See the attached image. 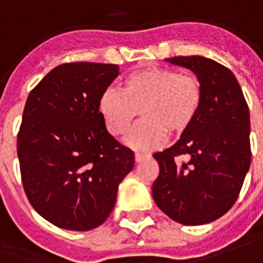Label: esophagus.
I'll use <instances>...</instances> for the list:
<instances>
[{
    "instance_id": "obj_1",
    "label": "esophagus",
    "mask_w": 263,
    "mask_h": 263,
    "mask_svg": "<svg viewBox=\"0 0 263 263\" xmlns=\"http://www.w3.org/2000/svg\"><path fill=\"white\" fill-rule=\"evenodd\" d=\"M146 158H149V154H141V153H137V154H135V161L137 162L144 161Z\"/></svg>"
}]
</instances>
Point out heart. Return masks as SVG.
Segmentation results:
<instances>
[{
  "label": "heart",
  "mask_w": 263,
  "mask_h": 263,
  "mask_svg": "<svg viewBox=\"0 0 263 263\" xmlns=\"http://www.w3.org/2000/svg\"><path fill=\"white\" fill-rule=\"evenodd\" d=\"M203 90L193 74L165 66H149L129 73L122 90L108 87L98 108L109 134L128 131L138 110L142 121L126 135V144L137 149H154L171 135L185 132L199 114Z\"/></svg>",
  "instance_id": "b5f03b06"
}]
</instances>
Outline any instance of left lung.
<instances>
[{
	"instance_id": "1",
	"label": "left lung",
	"mask_w": 263,
	"mask_h": 263,
	"mask_svg": "<svg viewBox=\"0 0 263 263\" xmlns=\"http://www.w3.org/2000/svg\"><path fill=\"white\" fill-rule=\"evenodd\" d=\"M194 71L203 98L192 126L154 158L157 206L177 223L194 226L221 217L235 204L251 165V119L243 92L232 71L201 56L167 59ZM187 155L189 162L175 158Z\"/></svg>"
}]
</instances>
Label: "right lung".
<instances>
[{
  "label": "right lung",
  "instance_id": "1",
  "mask_svg": "<svg viewBox=\"0 0 263 263\" xmlns=\"http://www.w3.org/2000/svg\"><path fill=\"white\" fill-rule=\"evenodd\" d=\"M118 74L117 64H60L27 98L17 135L23 187L34 210L57 228L101 226L134 168V153L106 131L98 108Z\"/></svg>",
  "mask_w": 263,
  "mask_h": 263
}]
</instances>
